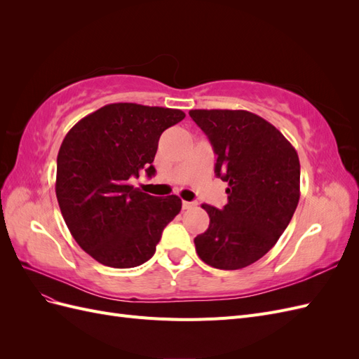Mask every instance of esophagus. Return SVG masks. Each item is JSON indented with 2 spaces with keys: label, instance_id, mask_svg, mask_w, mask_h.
<instances>
[{
  "label": "esophagus",
  "instance_id": "34e87169",
  "mask_svg": "<svg viewBox=\"0 0 359 359\" xmlns=\"http://www.w3.org/2000/svg\"><path fill=\"white\" fill-rule=\"evenodd\" d=\"M198 203L196 202H187V201H182V210H190L194 208Z\"/></svg>",
  "mask_w": 359,
  "mask_h": 359
}]
</instances>
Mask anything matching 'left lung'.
<instances>
[{
    "label": "left lung",
    "instance_id": "8db88e82",
    "mask_svg": "<svg viewBox=\"0 0 359 359\" xmlns=\"http://www.w3.org/2000/svg\"><path fill=\"white\" fill-rule=\"evenodd\" d=\"M217 156L215 175L227 182L223 210L202 208L210 226L194 238L198 256L219 269L255 264L276 245L299 201V158L278 130L248 111L193 109Z\"/></svg>",
    "mask_w": 359,
    "mask_h": 359
}]
</instances>
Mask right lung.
<instances>
[{
  "label": "right lung",
  "mask_w": 359,
  "mask_h": 359,
  "mask_svg": "<svg viewBox=\"0 0 359 359\" xmlns=\"http://www.w3.org/2000/svg\"><path fill=\"white\" fill-rule=\"evenodd\" d=\"M186 114L169 107L112 103L74 124L57 158L55 191L74 241L102 265L133 268L156 253L181 199L151 196L128 184L153 177L158 139Z\"/></svg>",
  "instance_id": "right-lung-1"
}]
</instances>
